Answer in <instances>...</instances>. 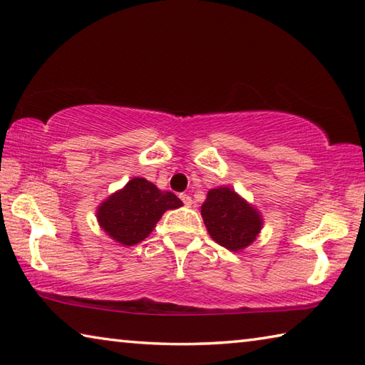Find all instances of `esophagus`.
Wrapping results in <instances>:
<instances>
[{
    "label": "esophagus",
    "instance_id": "esophagus-1",
    "mask_svg": "<svg viewBox=\"0 0 365 365\" xmlns=\"http://www.w3.org/2000/svg\"><path fill=\"white\" fill-rule=\"evenodd\" d=\"M180 200L183 201L185 205H191V202H193V200H191V196L190 195H185V193L180 195Z\"/></svg>",
    "mask_w": 365,
    "mask_h": 365
}]
</instances>
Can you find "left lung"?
I'll return each instance as SVG.
<instances>
[{"instance_id": "left-lung-1", "label": "left lung", "mask_w": 365, "mask_h": 365, "mask_svg": "<svg viewBox=\"0 0 365 365\" xmlns=\"http://www.w3.org/2000/svg\"><path fill=\"white\" fill-rule=\"evenodd\" d=\"M201 215L212 240L231 252L250 246L263 225L260 212L228 187L209 191Z\"/></svg>"}]
</instances>
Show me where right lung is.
I'll return each instance as SVG.
<instances>
[{"label":"right lung","instance_id":"obj_1","mask_svg":"<svg viewBox=\"0 0 365 365\" xmlns=\"http://www.w3.org/2000/svg\"><path fill=\"white\" fill-rule=\"evenodd\" d=\"M180 205L182 201L174 193L135 177L98 205L97 220L111 240L134 246L153 231L165 210Z\"/></svg>","mask_w":365,"mask_h":365}]
</instances>
